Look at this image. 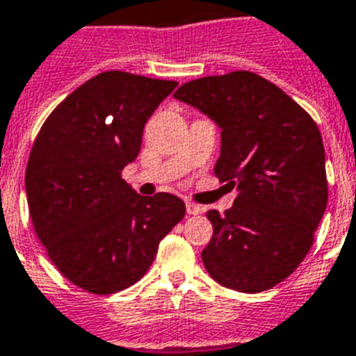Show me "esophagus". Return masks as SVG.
Wrapping results in <instances>:
<instances>
[{
	"mask_svg": "<svg viewBox=\"0 0 356 356\" xmlns=\"http://www.w3.org/2000/svg\"><path fill=\"white\" fill-rule=\"evenodd\" d=\"M201 210H203V208L199 207V204L192 203V201H186V212L190 213V216H197V213H201Z\"/></svg>",
	"mask_w": 356,
	"mask_h": 356,
	"instance_id": "1",
	"label": "esophagus"
}]
</instances>
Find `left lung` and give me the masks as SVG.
<instances>
[{
	"label": "left lung",
	"instance_id": "8db88e82",
	"mask_svg": "<svg viewBox=\"0 0 356 356\" xmlns=\"http://www.w3.org/2000/svg\"><path fill=\"white\" fill-rule=\"evenodd\" d=\"M173 97L221 129L213 173L238 188L225 216L210 210L204 268L223 287L261 293L298 268L327 207L318 126L278 86L250 71L204 76Z\"/></svg>",
	"mask_w": 356,
	"mask_h": 356
}]
</instances>
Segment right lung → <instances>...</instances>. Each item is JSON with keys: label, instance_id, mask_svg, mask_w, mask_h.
Segmentation results:
<instances>
[{"label": "right lung", "instance_id": "right-lung-1", "mask_svg": "<svg viewBox=\"0 0 356 356\" xmlns=\"http://www.w3.org/2000/svg\"><path fill=\"white\" fill-rule=\"evenodd\" d=\"M177 82L124 71L74 89L38 133L25 172L34 230L71 283L113 294L148 273L159 243L184 218L172 193L138 195L120 173L144 124Z\"/></svg>", "mask_w": 356, "mask_h": 356}]
</instances>
